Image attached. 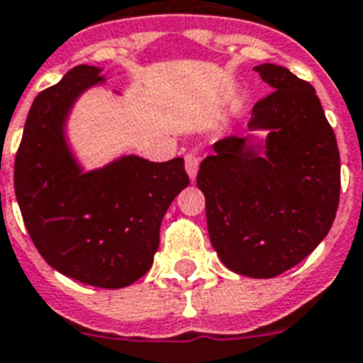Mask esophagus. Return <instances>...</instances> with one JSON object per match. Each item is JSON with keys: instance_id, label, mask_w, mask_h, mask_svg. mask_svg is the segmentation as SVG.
Returning a JSON list of instances; mask_svg holds the SVG:
<instances>
[{"instance_id": "1", "label": "esophagus", "mask_w": 363, "mask_h": 363, "mask_svg": "<svg viewBox=\"0 0 363 363\" xmlns=\"http://www.w3.org/2000/svg\"><path fill=\"white\" fill-rule=\"evenodd\" d=\"M184 167H186V173L190 179H196V173H198V167H200V157L196 156L194 152H188L184 156Z\"/></svg>"}]
</instances>
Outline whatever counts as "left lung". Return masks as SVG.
Wrapping results in <instances>:
<instances>
[{"mask_svg":"<svg viewBox=\"0 0 363 363\" xmlns=\"http://www.w3.org/2000/svg\"><path fill=\"white\" fill-rule=\"evenodd\" d=\"M272 93L249 129H268L264 156L249 137L220 138L198 171L209 238L225 267L274 278L328 236L341 192V157L311 83L278 65L255 66Z\"/></svg>","mask_w":363,"mask_h":363,"instance_id":"obj_1","label":"left lung"}]
</instances>
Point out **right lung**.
<instances>
[{"label": "right lung", "instance_id": "right-lung-1", "mask_svg": "<svg viewBox=\"0 0 363 363\" xmlns=\"http://www.w3.org/2000/svg\"><path fill=\"white\" fill-rule=\"evenodd\" d=\"M99 72L76 66L35 96L15 157V194L28 234L55 270L120 289L150 270L163 215L190 179L182 157L154 163L123 156L83 173L65 123L77 96L104 82Z\"/></svg>", "mask_w": 363, "mask_h": 363}]
</instances>
